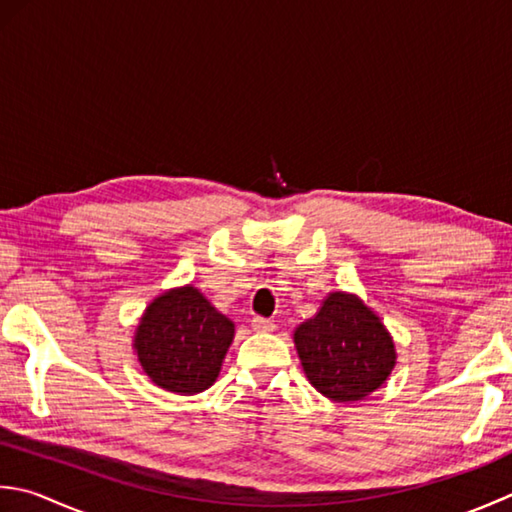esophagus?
I'll return each instance as SVG.
<instances>
[{"mask_svg": "<svg viewBox=\"0 0 512 512\" xmlns=\"http://www.w3.org/2000/svg\"><path fill=\"white\" fill-rule=\"evenodd\" d=\"M250 324H253V328L257 330V333H270V330H275V324L273 322H270V319H266V317H253V322H250Z\"/></svg>", "mask_w": 512, "mask_h": 512, "instance_id": "1", "label": "esophagus"}]
</instances>
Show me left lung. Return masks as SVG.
Returning <instances> with one entry per match:
<instances>
[{
    "instance_id": "obj_1",
    "label": "left lung",
    "mask_w": 512,
    "mask_h": 512,
    "mask_svg": "<svg viewBox=\"0 0 512 512\" xmlns=\"http://www.w3.org/2000/svg\"><path fill=\"white\" fill-rule=\"evenodd\" d=\"M308 382L333 402H357L386 382L395 366L388 330L355 295L333 293L295 330Z\"/></svg>"
}]
</instances>
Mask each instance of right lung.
<instances>
[{
  "mask_svg": "<svg viewBox=\"0 0 512 512\" xmlns=\"http://www.w3.org/2000/svg\"><path fill=\"white\" fill-rule=\"evenodd\" d=\"M235 326L186 286L157 297L137 328L139 364L157 386L195 395L215 382Z\"/></svg>",
  "mask_w": 512,
  "mask_h": 512,
  "instance_id": "right-lung-1",
  "label": "right lung"
}]
</instances>
